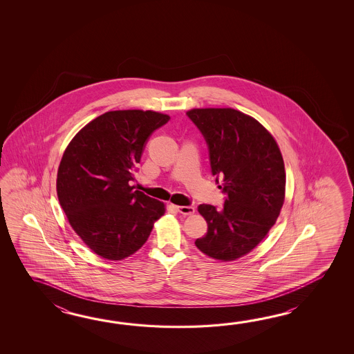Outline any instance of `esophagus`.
Masks as SVG:
<instances>
[{"label": "esophagus", "mask_w": 354, "mask_h": 354, "mask_svg": "<svg viewBox=\"0 0 354 354\" xmlns=\"http://www.w3.org/2000/svg\"><path fill=\"white\" fill-rule=\"evenodd\" d=\"M176 210L178 211L182 215H185V216H189L195 212V207H192V206H176Z\"/></svg>", "instance_id": "1"}]
</instances>
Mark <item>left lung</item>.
I'll list each match as a JSON object with an SVG mask.
<instances>
[{
  "instance_id": "1",
  "label": "left lung",
  "mask_w": 354,
  "mask_h": 354,
  "mask_svg": "<svg viewBox=\"0 0 354 354\" xmlns=\"http://www.w3.org/2000/svg\"><path fill=\"white\" fill-rule=\"evenodd\" d=\"M188 118L201 130L210 151L211 172L223 178L224 209L197 207L207 233L196 239L203 254L221 262L248 254L276 224L285 203L286 172L279 144L247 113L224 109H191Z\"/></svg>"
}]
</instances>
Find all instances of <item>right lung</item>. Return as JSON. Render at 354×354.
Listing matches in <instances>:
<instances>
[{
  "mask_svg": "<svg viewBox=\"0 0 354 354\" xmlns=\"http://www.w3.org/2000/svg\"><path fill=\"white\" fill-rule=\"evenodd\" d=\"M169 120L151 110L107 111L69 142L57 174L68 223L97 256L121 261L149 238L166 205L130 186L144 144Z\"/></svg>",
  "mask_w": 354,
  "mask_h": 354,
  "instance_id": "obj_1",
  "label": "right lung"
}]
</instances>
